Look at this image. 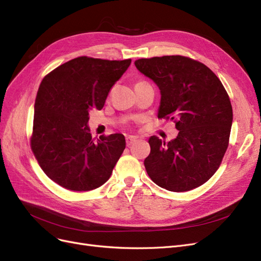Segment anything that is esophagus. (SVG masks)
Returning a JSON list of instances; mask_svg holds the SVG:
<instances>
[{
	"label": "esophagus",
	"instance_id": "1",
	"mask_svg": "<svg viewBox=\"0 0 261 261\" xmlns=\"http://www.w3.org/2000/svg\"><path fill=\"white\" fill-rule=\"evenodd\" d=\"M125 140H127V145L131 146V145H133V143L137 141V138L136 137H128Z\"/></svg>",
	"mask_w": 261,
	"mask_h": 261
}]
</instances>
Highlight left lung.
<instances>
[{
	"label": "left lung",
	"mask_w": 261,
	"mask_h": 261,
	"mask_svg": "<svg viewBox=\"0 0 261 261\" xmlns=\"http://www.w3.org/2000/svg\"><path fill=\"white\" fill-rule=\"evenodd\" d=\"M161 90L158 118L171 119L178 136L166 143L153 136L144 166L158 187L187 192L207 182L219 168L233 120L228 93L208 67L171 55L134 62Z\"/></svg>",
	"instance_id": "left-lung-1"
}]
</instances>
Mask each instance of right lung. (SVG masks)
Instances as JSON below:
<instances>
[{
  "label": "right lung",
  "mask_w": 261,
  "mask_h": 261,
  "mask_svg": "<svg viewBox=\"0 0 261 261\" xmlns=\"http://www.w3.org/2000/svg\"><path fill=\"white\" fill-rule=\"evenodd\" d=\"M131 60L81 56L47 73L39 87L31 149L42 170L70 191H91L112 175L125 147L124 137L97 140L90 133L89 112L104 107L108 92Z\"/></svg>",
  "instance_id": "obj_1"
}]
</instances>
